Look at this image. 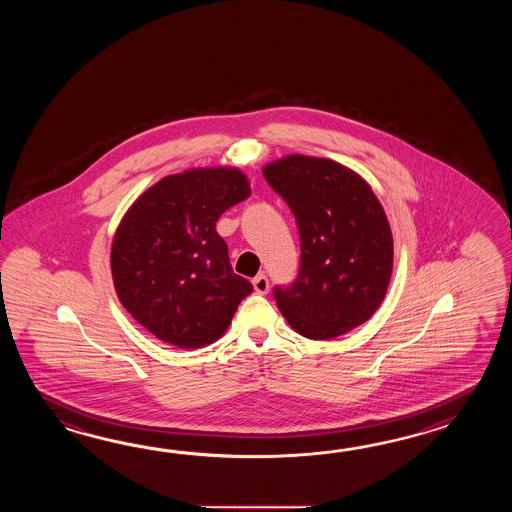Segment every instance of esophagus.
Listing matches in <instances>:
<instances>
[{
  "label": "esophagus",
  "mask_w": 512,
  "mask_h": 512,
  "mask_svg": "<svg viewBox=\"0 0 512 512\" xmlns=\"http://www.w3.org/2000/svg\"><path fill=\"white\" fill-rule=\"evenodd\" d=\"M252 285H254L256 293L267 294V291H269V280H267V276L263 272L252 280Z\"/></svg>",
  "instance_id": "esophagus-1"
}]
</instances>
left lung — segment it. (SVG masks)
Wrapping results in <instances>:
<instances>
[{
  "label": "left lung",
  "mask_w": 512,
  "mask_h": 512,
  "mask_svg": "<svg viewBox=\"0 0 512 512\" xmlns=\"http://www.w3.org/2000/svg\"><path fill=\"white\" fill-rule=\"evenodd\" d=\"M263 177L293 210L300 269L274 287L289 326L311 340L340 337L381 305L393 269L390 223L371 186L342 164L287 155Z\"/></svg>",
  "instance_id": "1"
}]
</instances>
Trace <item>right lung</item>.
Listing matches in <instances>:
<instances>
[{
  "label": "right lung",
  "mask_w": 512,
  "mask_h": 512,
  "mask_svg": "<svg viewBox=\"0 0 512 512\" xmlns=\"http://www.w3.org/2000/svg\"><path fill=\"white\" fill-rule=\"evenodd\" d=\"M249 196L238 168H196L163 177L124 214L111 245L115 291L159 340L183 349L212 344L252 293L216 232L219 216Z\"/></svg>",
  "instance_id": "add662e5"
}]
</instances>
